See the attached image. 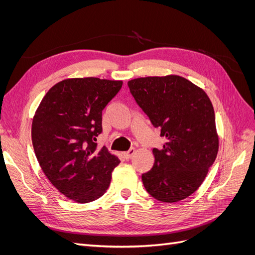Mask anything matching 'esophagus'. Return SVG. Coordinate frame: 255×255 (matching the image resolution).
<instances>
[{"mask_svg": "<svg viewBox=\"0 0 255 255\" xmlns=\"http://www.w3.org/2000/svg\"><path fill=\"white\" fill-rule=\"evenodd\" d=\"M134 153H135V149L132 148V149H129L127 152H123V156H125L127 159H128V158H130V156H132Z\"/></svg>", "mask_w": 255, "mask_h": 255, "instance_id": "esophagus-1", "label": "esophagus"}]
</instances>
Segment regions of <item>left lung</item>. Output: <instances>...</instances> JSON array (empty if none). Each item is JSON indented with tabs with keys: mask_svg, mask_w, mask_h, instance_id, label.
I'll return each mask as SVG.
<instances>
[{
	"mask_svg": "<svg viewBox=\"0 0 255 255\" xmlns=\"http://www.w3.org/2000/svg\"><path fill=\"white\" fill-rule=\"evenodd\" d=\"M128 85L167 138L163 149H153L155 161L142 174L143 186L158 201H181L201 186L217 157L219 137L211 100L202 88L174 74L138 78Z\"/></svg>",
	"mask_w": 255,
	"mask_h": 255,
	"instance_id": "obj_1",
	"label": "left lung"
}]
</instances>
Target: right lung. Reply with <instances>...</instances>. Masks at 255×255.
Here are the masks:
<instances>
[{
    "label": "right lung",
    "mask_w": 255,
    "mask_h": 255,
    "mask_svg": "<svg viewBox=\"0 0 255 255\" xmlns=\"http://www.w3.org/2000/svg\"><path fill=\"white\" fill-rule=\"evenodd\" d=\"M122 81L74 78L58 82L34 115L32 141L49 181L67 198L88 203L104 195L120 163L95 141L102 133V111Z\"/></svg>",
    "instance_id": "1"
}]
</instances>
